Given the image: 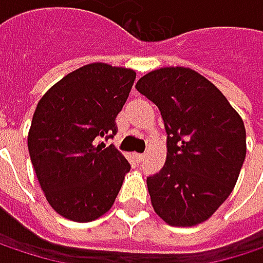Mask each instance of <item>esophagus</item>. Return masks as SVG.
<instances>
[{
	"label": "esophagus",
	"instance_id": "1",
	"mask_svg": "<svg viewBox=\"0 0 263 263\" xmlns=\"http://www.w3.org/2000/svg\"><path fill=\"white\" fill-rule=\"evenodd\" d=\"M134 157H135V160H137V163H140V161H143V158H144V155H143V154H135Z\"/></svg>",
	"mask_w": 263,
	"mask_h": 263
}]
</instances>
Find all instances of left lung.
<instances>
[{
  "mask_svg": "<svg viewBox=\"0 0 263 263\" xmlns=\"http://www.w3.org/2000/svg\"><path fill=\"white\" fill-rule=\"evenodd\" d=\"M135 88L158 106L167 134L166 163L147 177L155 213L175 227L207 221L232 193L245 160L240 116L210 80L190 68L154 70Z\"/></svg>",
  "mask_w": 263,
  "mask_h": 263,
  "instance_id": "left-lung-1",
  "label": "left lung"
}]
</instances>
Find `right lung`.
Segmentation results:
<instances>
[{
    "label": "right lung",
    "instance_id": "add662e5",
    "mask_svg": "<svg viewBox=\"0 0 263 263\" xmlns=\"http://www.w3.org/2000/svg\"><path fill=\"white\" fill-rule=\"evenodd\" d=\"M135 71L88 64L54 83L39 100L28 152L48 204L61 216L89 222L106 213L131 164L102 138L117 134Z\"/></svg>",
    "mask_w": 263,
    "mask_h": 263
}]
</instances>
